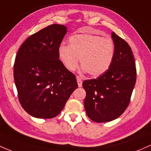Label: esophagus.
I'll return each mask as SVG.
<instances>
[{"label": "esophagus", "mask_w": 151, "mask_h": 151, "mask_svg": "<svg viewBox=\"0 0 151 151\" xmlns=\"http://www.w3.org/2000/svg\"><path fill=\"white\" fill-rule=\"evenodd\" d=\"M77 83H78V87L79 88H81V87L82 86V79H81L80 77H77Z\"/></svg>", "instance_id": "esophagus-1"}]
</instances>
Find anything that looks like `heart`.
Masks as SVG:
<instances>
[{"label":"heart","instance_id":"b5f03b06","mask_svg":"<svg viewBox=\"0 0 151 151\" xmlns=\"http://www.w3.org/2000/svg\"><path fill=\"white\" fill-rule=\"evenodd\" d=\"M69 41V45H61L58 50V58L68 70H75L80 60L81 71L93 77L103 75L111 67L116 51L112 39L82 33L71 36Z\"/></svg>","mask_w":151,"mask_h":151}]
</instances>
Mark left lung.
I'll return each instance as SVG.
<instances>
[{
	"label": "left lung",
	"mask_w": 151,
	"mask_h": 151,
	"mask_svg": "<svg viewBox=\"0 0 151 151\" xmlns=\"http://www.w3.org/2000/svg\"><path fill=\"white\" fill-rule=\"evenodd\" d=\"M115 56L111 66L98 78L84 81L85 111L93 122H108L119 117L129 104L136 82V68L132 49L114 32Z\"/></svg>",
	"instance_id": "obj_1"
}]
</instances>
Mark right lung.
Returning <instances> with one entry per match:
<instances>
[{
	"label": "right lung",
	"mask_w": 151,
	"mask_h": 151,
	"mask_svg": "<svg viewBox=\"0 0 151 151\" xmlns=\"http://www.w3.org/2000/svg\"><path fill=\"white\" fill-rule=\"evenodd\" d=\"M66 32L64 25L51 24L29 36L19 49L14 82L19 101L32 116H56L78 87L75 75L58 58V47Z\"/></svg>",
	"instance_id": "obj_1"
}]
</instances>
